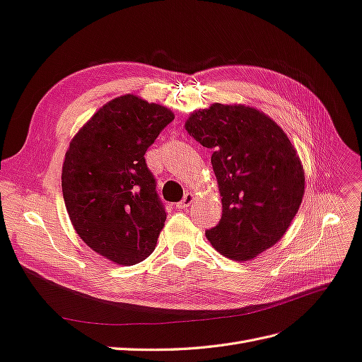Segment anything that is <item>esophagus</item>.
I'll use <instances>...</instances> for the list:
<instances>
[{
	"instance_id": "1",
	"label": "esophagus",
	"mask_w": 362,
	"mask_h": 362,
	"mask_svg": "<svg viewBox=\"0 0 362 362\" xmlns=\"http://www.w3.org/2000/svg\"><path fill=\"white\" fill-rule=\"evenodd\" d=\"M192 202H194V194L187 192V194L183 195L182 202H179V203H177V208H180V209H187V208H189Z\"/></svg>"
}]
</instances>
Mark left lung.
Instances as JSON below:
<instances>
[{
  "instance_id": "1",
  "label": "left lung",
  "mask_w": 362,
  "mask_h": 362,
  "mask_svg": "<svg viewBox=\"0 0 362 362\" xmlns=\"http://www.w3.org/2000/svg\"><path fill=\"white\" fill-rule=\"evenodd\" d=\"M189 135L212 150L223 215L206 230L214 249L249 261L282 238L305 192L300 158L284 130L265 113L220 105L191 113Z\"/></svg>"
}]
</instances>
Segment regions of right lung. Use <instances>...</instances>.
Wrapping results in <instances>:
<instances>
[{
    "mask_svg": "<svg viewBox=\"0 0 362 362\" xmlns=\"http://www.w3.org/2000/svg\"><path fill=\"white\" fill-rule=\"evenodd\" d=\"M174 119L136 95L109 101L72 138L62 192L76 232L92 250L121 265L150 256L167 220L146 151Z\"/></svg>",
    "mask_w": 362,
    "mask_h": 362,
    "instance_id": "add662e5",
    "label": "right lung"
}]
</instances>
